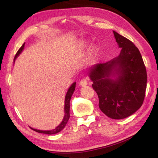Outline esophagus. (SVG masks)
I'll use <instances>...</instances> for the list:
<instances>
[{
    "label": "esophagus",
    "mask_w": 158,
    "mask_h": 158,
    "mask_svg": "<svg viewBox=\"0 0 158 158\" xmlns=\"http://www.w3.org/2000/svg\"><path fill=\"white\" fill-rule=\"evenodd\" d=\"M88 79H87V78H84V79H81V81H79V85L80 86L83 87V86H85V85H88Z\"/></svg>",
    "instance_id": "obj_1"
}]
</instances>
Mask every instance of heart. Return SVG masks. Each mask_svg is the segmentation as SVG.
I'll list each match as a JSON object with an SVG mask.
<instances>
[{"mask_svg": "<svg viewBox=\"0 0 158 158\" xmlns=\"http://www.w3.org/2000/svg\"><path fill=\"white\" fill-rule=\"evenodd\" d=\"M96 49L95 48H92L89 51V56L91 57H93L96 54Z\"/></svg>", "mask_w": 158, "mask_h": 158, "instance_id": "b5f03b06", "label": "heart"}]
</instances>
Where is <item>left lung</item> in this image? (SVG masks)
<instances>
[{
  "mask_svg": "<svg viewBox=\"0 0 158 158\" xmlns=\"http://www.w3.org/2000/svg\"><path fill=\"white\" fill-rule=\"evenodd\" d=\"M113 34L122 49L119 55L92 66L89 76L98 96L100 109L110 118L121 119L132 115L142 106L147 75L139 49L115 31Z\"/></svg>",
  "mask_w": 158,
  "mask_h": 158,
  "instance_id": "obj_1",
  "label": "left lung"
}]
</instances>
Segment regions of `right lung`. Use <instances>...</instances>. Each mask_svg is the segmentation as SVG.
<instances>
[{"label": "right lung", "instance_id": "obj_1", "mask_svg": "<svg viewBox=\"0 0 158 158\" xmlns=\"http://www.w3.org/2000/svg\"><path fill=\"white\" fill-rule=\"evenodd\" d=\"M24 45L25 43H23L22 45V46L21 48H19V49L17 52L16 55L14 58V62L16 59L17 57H18L21 52H22V50L23 49V48H24ZM75 85H76V83H73V84L70 85V88L68 89V92H67L66 96H65V101H64V118L62 122L60 123V124L59 126H57L55 129H53L52 130H36V129H34L32 128V127H31V128L33 130H35V132H37L39 133H43V134H46V135H54V134L58 133L59 132H60L62 130L64 129V127L66 125L67 122H68V121L70 118V98H71V96L73 95V94L75 91Z\"/></svg>", "mask_w": 158, "mask_h": 158}]
</instances>
